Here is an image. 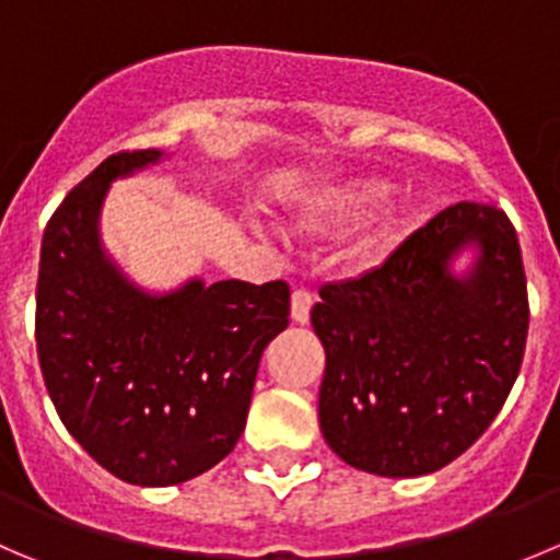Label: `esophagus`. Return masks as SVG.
Instances as JSON below:
<instances>
[{
  "mask_svg": "<svg viewBox=\"0 0 560 560\" xmlns=\"http://www.w3.org/2000/svg\"><path fill=\"white\" fill-rule=\"evenodd\" d=\"M312 303H314L312 292H306V290L292 292V308H290L292 323H301V325L308 323V312H312Z\"/></svg>",
  "mask_w": 560,
  "mask_h": 560,
  "instance_id": "esophagus-1",
  "label": "esophagus"
}]
</instances>
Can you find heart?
I'll return each mask as SVG.
<instances>
[{
    "mask_svg": "<svg viewBox=\"0 0 560 560\" xmlns=\"http://www.w3.org/2000/svg\"><path fill=\"white\" fill-rule=\"evenodd\" d=\"M390 186L377 177H352V180H341L336 186L323 188L319 194H314L301 210V230L312 237H339L347 232L358 230L361 224H366L374 213H377L380 205L388 199ZM390 215H383L380 224L383 230L390 226ZM383 252V237H369L358 246V257L374 259Z\"/></svg>",
    "mask_w": 560,
    "mask_h": 560,
    "instance_id": "1",
    "label": "heart"
}]
</instances>
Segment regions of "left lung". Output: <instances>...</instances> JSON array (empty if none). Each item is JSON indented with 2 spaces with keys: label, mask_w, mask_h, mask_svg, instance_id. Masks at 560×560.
Listing matches in <instances>:
<instances>
[{
  "label": "left lung",
  "mask_w": 560,
  "mask_h": 560,
  "mask_svg": "<svg viewBox=\"0 0 560 560\" xmlns=\"http://www.w3.org/2000/svg\"><path fill=\"white\" fill-rule=\"evenodd\" d=\"M465 250L471 265L454 271ZM319 298V430L347 465L412 479L485 435L528 336L523 254L503 210L452 205L383 265L325 284Z\"/></svg>",
  "instance_id": "8db88e82"
}]
</instances>
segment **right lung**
Returning a JSON list of instances; mask_svg holds the SVG:
<instances>
[{"label":"right lung","instance_id":"add662e5","mask_svg":"<svg viewBox=\"0 0 560 560\" xmlns=\"http://www.w3.org/2000/svg\"><path fill=\"white\" fill-rule=\"evenodd\" d=\"M164 150L108 155L43 232L35 339L65 430L101 468L139 487L183 485L241 441L259 358L290 325V287L188 279L133 284L106 254L101 213L114 180Z\"/></svg>","mask_w":560,"mask_h":560}]
</instances>
